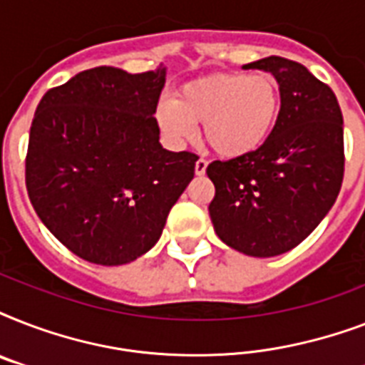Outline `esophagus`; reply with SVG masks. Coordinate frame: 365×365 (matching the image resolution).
I'll return each mask as SVG.
<instances>
[{
	"label": "esophagus",
	"instance_id": "obj_1",
	"mask_svg": "<svg viewBox=\"0 0 365 365\" xmlns=\"http://www.w3.org/2000/svg\"><path fill=\"white\" fill-rule=\"evenodd\" d=\"M206 166H208V160L200 157V159L195 163V172H197V176H202V174H205Z\"/></svg>",
	"mask_w": 365,
	"mask_h": 365
}]
</instances>
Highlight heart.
<instances>
[{
  "mask_svg": "<svg viewBox=\"0 0 365 365\" xmlns=\"http://www.w3.org/2000/svg\"><path fill=\"white\" fill-rule=\"evenodd\" d=\"M278 115V88L269 76L222 73L183 85L174 102L159 108V125L178 143L195 138L205 123V140L227 159L259 148Z\"/></svg>",
  "mask_w": 365,
  "mask_h": 365,
  "instance_id": "1",
  "label": "heart"
}]
</instances>
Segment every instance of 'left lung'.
I'll use <instances>...</instances> for the list:
<instances>
[{
	"instance_id": "1",
	"label": "left lung",
	"mask_w": 365,
	"mask_h": 365,
	"mask_svg": "<svg viewBox=\"0 0 365 365\" xmlns=\"http://www.w3.org/2000/svg\"><path fill=\"white\" fill-rule=\"evenodd\" d=\"M244 68L274 76L280 111L255 151L206 166L216 187L208 212L227 246L272 257L303 242L339 195L343 115L334 91L299 62L267 56Z\"/></svg>"
}]
</instances>
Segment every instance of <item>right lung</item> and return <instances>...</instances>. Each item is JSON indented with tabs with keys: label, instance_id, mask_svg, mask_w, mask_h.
I'll list each match as a JSON object with an SVG mask.
<instances>
[{
	"label": "right lung",
	"instance_id": "1",
	"mask_svg": "<svg viewBox=\"0 0 365 365\" xmlns=\"http://www.w3.org/2000/svg\"><path fill=\"white\" fill-rule=\"evenodd\" d=\"M165 70L100 66L48 88L31 121L26 189L51 233L81 259L123 265L153 248L195 176L166 151L155 110Z\"/></svg>",
	"mask_w": 365,
	"mask_h": 365
}]
</instances>
